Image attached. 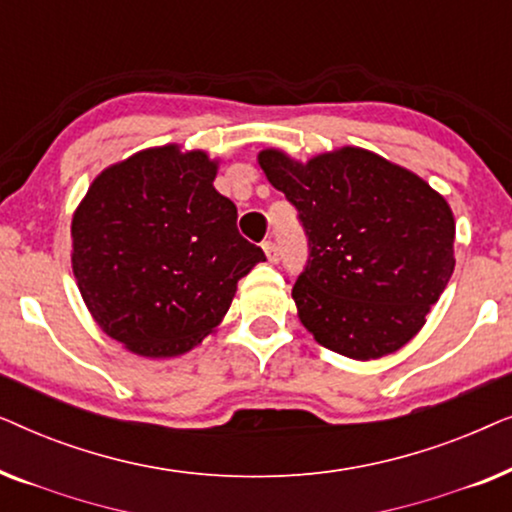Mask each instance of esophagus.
<instances>
[{
    "label": "esophagus",
    "instance_id": "esophagus-1",
    "mask_svg": "<svg viewBox=\"0 0 512 512\" xmlns=\"http://www.w3.org/2000/svg\"><path fill=\"white\" fill-rule=\"evenodd\" d=\"M263 251H265V256H268L270 263L279 261V247L275 242H263Z\"/></svg>",
    "mask_w": 512,
    "mask_h": 512
}]
</instances>
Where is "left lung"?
Listing matches in <instances>:
<instances>
[{
  "label": "left lung",
  "instance_id": "obj_1",
  "mask_svg": "<svg viewBox=\"0 0 512 512\" xmlns=\"http://www.w3.org/2000/svg\"><path fill=\"white\" fill-rule=\"evenodd\" d=\"M258 165L305 230L310 256L291 296L314 340L368 361L415 338L454 270V216L443 195L356 146L307 163L265 149Z\"/></svg>",
  "mask_w": 512,
  "mask_h": 512
}]
</instances>
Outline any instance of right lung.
<instances>
[{"mask_svg":"<svg viewBox=\"0 0 512 512\" xmlns=\"http://www.w3.org/2000/svg\"><path fill=\"white\" fill-rule=\"evenodd\" d=\"M214 177L205 151L146 149L107 167L74 212L76 284L102 331L130 352L165 359L193 349L265 261Z\"/></svg>","mask_w":512,"mask_h":512,"instance_id":"obj_1","label":"right lung"}]
</instances>
